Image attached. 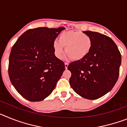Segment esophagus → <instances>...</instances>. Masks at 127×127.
I'll return each mask as SVG.
<instances>
[{
	"instance_id": "obj_1",
	"label": "esophagus",
	"mask_w": 127,
	"mask_h": 127,
	"mask_svg": "<svg viewBox=\"0 0 127 127\" xmlns=\"http://www.w3.org/2000/svg\"><path fill=\"white\" fill-rule=\"evenodd\" d=\"M68 65H69V64H68V63H65V69H67Z\"/></svg>"
}]
</instances>
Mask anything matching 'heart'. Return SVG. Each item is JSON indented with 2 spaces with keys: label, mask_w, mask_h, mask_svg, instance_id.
Instances as JSON below:
<instances>
[{
  "label": "heart",
  "mask_w": 127,
  "mask_h": 127,
  "mask_svg": "<svg viewBox=\"0 0 127 127\" xmlns=\"http://www.w3.org/2000/svg\"><path fill=\"white\" fill-rule=\"evenodd\" d=\"M92 46V41L87 34L79 31H67L59 35V41L53 44L55 55L59 59L62 58L65 51L67 57L73 60L83 59L89 54Z\"/></svg>",
  "instance_id": "heart-1"
}]
</instances>
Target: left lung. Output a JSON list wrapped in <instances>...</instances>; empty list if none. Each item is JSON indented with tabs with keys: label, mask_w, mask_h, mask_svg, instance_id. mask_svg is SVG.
<instances>
[{
	"label": "left lung",
	"mask_w": 127,
	"mask_h": 127,
	"mask_svg": "<svg viewBox=\"0 0 127 127\" xmlns=\"http://www.w3.org/2000/svg\"><path fill=\"white\" fill-rule=\"evenodd\" d=\"M92 41L89 54L68 65L71 72V88L81 97L95 100L111 90L118 79L122 56L117 46L108 36L85 31Z\"/></svg>",
	"instance_id": "8db88e82"
}]
</instances>
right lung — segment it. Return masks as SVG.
I'll return each instance as SVG.
<instances>
[{
	"label": "right lung",
	"instance_id": "1",
	"mask_svg": "<svg viewBox=\"0 0 127 127\" xmlns=\"http://www.w3.org/2000/svg\"><path fill=\"white\" fill-rule=\"evenodd\" d=\"M64 27L30 29L11 49L8 73L18 92L29 101H41L52 93L65 70L53 44Z\"/></svg>",
	"mask_w": 127,
	"mask_h": 127
}]
</instances>
